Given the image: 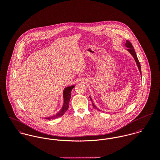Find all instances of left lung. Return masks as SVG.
Returning <instances> with one entry per match:
<instances>
[{"mask_svg": "<svg viewBox=\"0 0 160 160\" xmlns=\"http://www.w3.org/2000/svg\"><path fill=\"white\" fill-rule=\"evenodd\" d=\"M125 46H126V47H127V48H128L127 50H128V52H129L132 55V57H133V58H134V60H135V61H136V64H137L138 69V70H139V71H140V76H141V77H142V71H141L140 64V62H138V58H137L136 53V52H135V50H134V48L133 46H132V44H131L129 41H126V44H125ZM90 97L91 100L92 101L93 107L95 109L97 110L98 111H101L100 109H98L97 107H95V105H94V103H93V102H92V100L91 97Z\"/></svg>", "mask_w": 160, "mask_h": 160, "instance_id": "8db88e82", "label": "left lung"}]
</instances>
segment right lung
Here are the masks:
<instances>
[{
	"label": "right lung",
	"mask_w": 160,
	"mask_h": 160,
	"mask_svg": "<svg viewBox=\"0 0 160 160\" xmlns=\"http://www.w3.org/2000/svg\"><path fill=\"white\" fill-rule=\"evenodd\" d=\"M74 88V85H72V86H70L66 87L64 89L63 92V104L62 108L56 114L50 116H48V117H44V119H55V118L61 117L65 114V113L68 109L69 102V100H70V98H71V92Z\"/></svg>",
	"instance_id": "add662e5"
}]
</instances>
